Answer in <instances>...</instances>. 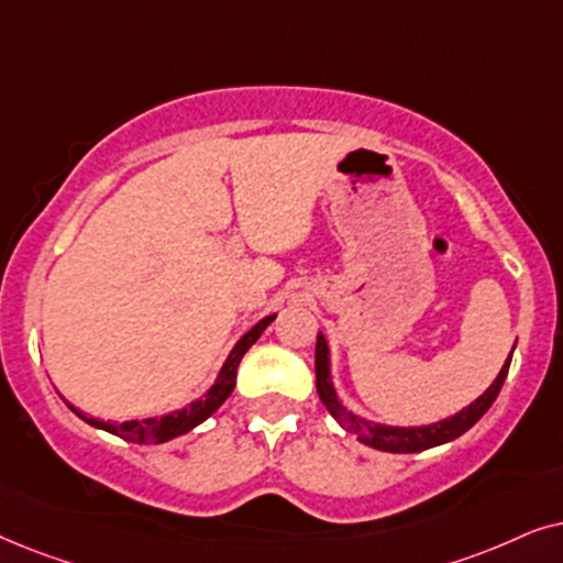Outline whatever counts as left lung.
Masks as SVG:
<instances>
[{
  "label": "left lung",
  "instance_id": "1",
  "mask_svg": "<svg viewBox=\"0 0 563 563\" xmlns=\"http://www.w3.org/2000/svg\"><path fill=\"white\" fill-rule=\"evenodd\" d=\"M515 352V347H512ZM512 352L501 365L499 376L494 378V384L486 388V391L478 396L476 401H471L468 407H463L455 415L440 419V422L432 424H419V427H394L384 422H371V419H363L355 411H350L336 396V388L332 384V352H329L327 336L319 332L317 336V391L319 399L324 404L329 415H332L336 422H340L342 430L355 434L360 443L368 448H376V451L384 453H422L427 448H438L451 443V440L461 438L463 432L471 430L478 419H482L494 399L499 396V388L505 384L509 363H512Z\"/></svg>",
  "mask_w": 563,
  "mask_h": 563
}]
</instances>
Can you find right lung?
Segmentation results:
<instances>
[{
    "label": "right lung",
    "instance_id": "right-lung-1",
    "mask_svg": "<svg viewBox=\"0 0 563 563\" xmlns=\"http://www.w3.org/2000/svg\"><path fill=\"white\" fill-rule=\"evenodd\" d=\"M275 317H277V313H269V317L260 319L257 324L250 329V332L239 336L236 344L231 347V352L227 355V360H223V365H221L219 376H216V380H213V386L208 388V391L200 396V399L190 401L183 409H175V411H169V415H162V417L125 419V422H104V419L87 417L85 411L71 407L69 401H66V407H69L79 419H85L87 424H92V427H97V430H104L110 434H118V438L129 440V443H139V445L167 443V440L179 438V434L190 432L200 422H206V419L211 417L213 411L229 399L231 391H234V386H236V368H239V363H242L244 352L260 340V334L265 332L269 324H273Z\"/></svg>",
    "mask_w": 563,
    "mask_h": 563
}]
</instances>
